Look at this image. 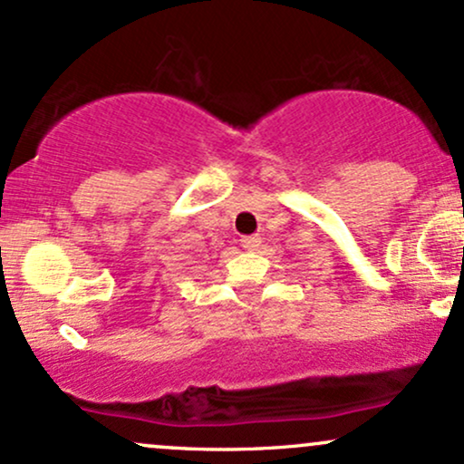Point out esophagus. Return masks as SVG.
I'll return each instance as SVG.
<instances>
[{
  "label": "esophagus",
  "mask_w": 464,
  "mask_h": 464,
  "mask_svg": "<svg viewBox=\"0 0 464 464\" xmlns=\"http://www.w3.org/2000/svg\"><path fill=\"white\" fill-rule=\"evenodd\" d=\"M239 242H242L244 250H257L259 246H262V237L259 236H246V237L239 239Z\"/></svg>",
  "instance_id": "esophagus-1"
}]
</instances>
